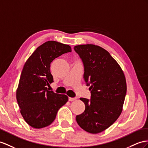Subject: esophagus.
I'll list each match as a JSON object with an SVG mask.
<instances>
[{
  "label": "esophagus",
  "mask_w": 148,
  "mask_h": 148,
  "mask_svg": "<svg viewBox=\"0 0 148 148\" xmlns=\"http://www.w3.org/2000/svg\"><path fill=\"white\" fill-rule=\"evenodd\" d=\"M77 99V97H69V101H73Z\"/></svg>",
  "instance_id": "esophagus-1"
}]
</instances>
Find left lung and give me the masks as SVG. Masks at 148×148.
I'll list each match as a JSON object with an SVG mask.
<instances>
[{"label": "left lung", "mask_w": 148, "mask_h": 148, "mask_svg": "<svg viewBox=\"0 0 148 148\" xmlns=\"http://www.w3.org/2000/svg\"><path fill=\"white\" fill-rule=\"evenodd\" d=\"M84 64V79L91 93L90 99L81 97L85 111L76 116L82 130L92 134L104 131L123 111L126 94V78L119 65L104 49L93 44L74 46Z\"/></svg>", "instance_id": "obj_1"}]
</instances>
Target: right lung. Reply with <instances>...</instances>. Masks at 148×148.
Here are the masks:
<instances>
[{
  "mask_svg": "<svg viewBox=\"0 0 148 148\" xmlns=\"http://www.w3.org/2000/svg\"><path fill=\"white\" fill-rule=\"evenodd\" d=\"M69 45L50 40L38 47L25 62L16 91L21 113L29 126L36 129L48 126L57 112L68 101L65 94L49 90L54 82L51 62L63 54L71 52Z\"/></svg>",
  "mask_w": 148,
  "mask_h": 148,
  "instance_id": "1",
  "label": "right lung"
}]
</instances>
